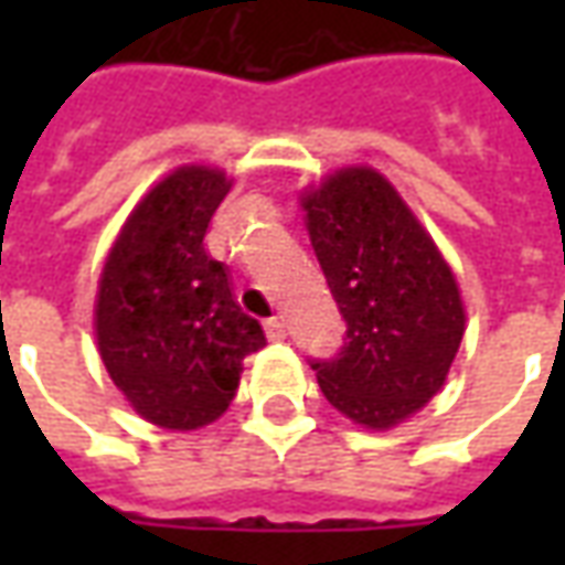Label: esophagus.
Returning <instances> with one entry per match:
<instances>
[{"label": "esophagus", "instance_id": "obj_1", "mask_svg": "<svg viewBox=\"0 0 565 565\" xmlns=\"http://www.w3.org/2000/svg\"><path fill=\"white\" fill-rule=\"evenodd\" d=\"M266 335H269L271 342H281L284 335H287V323H284V318L266 320Z\"/></svg>", "mask_w": 565, "mask_h": 565}]
</instances>
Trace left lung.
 Instances as JSON below:
<instances>
[{"label": "left lung", "instance_id": "8db88e82", "mask_svg": "<svg viewBox=\"0 0 565 565\" xmlns=\"http://www.w3.org/2000/svg\"><path fill=\"white\" fill-rule=\"evenodd\" d=\"M308 235L344 344L311 360L323 396L369 429L424 408L448 379L466 330L454 271L393 184L366 166L330 174L302 196Z\"/></svg>", "mask_w": 565, "mask_h": 565}]
</instances>
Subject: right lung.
Instances as JSON below:
<instances>
[{
  "label": "right lung",
  "mask_w": 565,
  "mask_h": 565,
  "mask_svg": "<svg viewBox=\"0 0 565 565\" xmlns=\"http://www.w3.org/2000/svg\"><path fill=\"white\" fill-rule=\"evenodd\" d=\"M233 181L181 166L141 199L105 259L96 342L108 375L145 420L199 429L230 408L242 360L266 344L235 302L205 233Z\"/></svg>",
  "instance_id": "obj_1"
}]
</instances>
